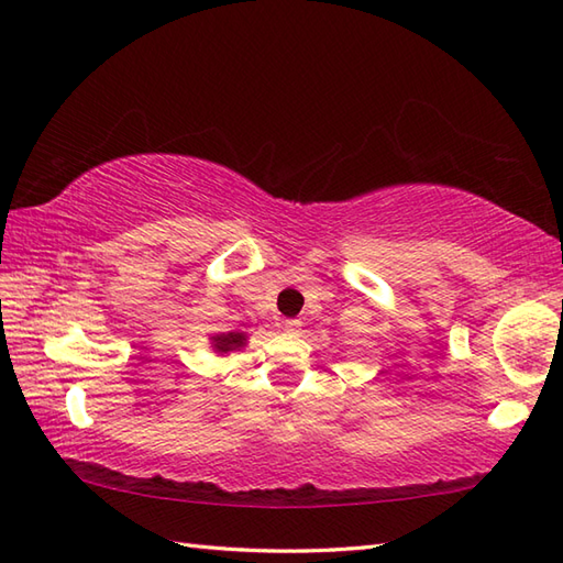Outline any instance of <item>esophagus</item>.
<instances>
[{
    "label": "esophagus",
    "instance_id": "34e87169",
    "mask_svg": "<svg viewBox=\"0 0 563 563\" xmlns=\"http://www.w3.org/2000/svg\"><path fill=\"white\" fill-rule=\"evenodd\" d=\"M283 329L288 331V333H297V331L302 329V321L300 319H285L283 321Z\"/></svg>",
    "mask_w": 563,
    "mask_h": 563
}]
</instances>
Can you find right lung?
Listing matches in <instances>:
<instances>
[{
    "label": "right lung",
    "mask_w": 563,
    "mask_h": 563,
    "mask_svg": "<svg viewBox=\"0 0 563 563\" xmlns=\"http://www.w3.org/2000/svg\"><path fill=\"white\" fill-rule=\"evenodd\" d=\"M214 349H218L220 353H227V351H234L239 349V345H244V333H222V336H214Z\"/></svg>",
    "instance_id": "obj_1"
}]
</instances>
